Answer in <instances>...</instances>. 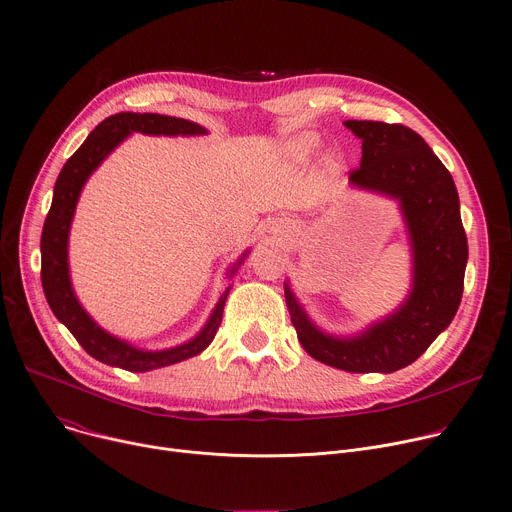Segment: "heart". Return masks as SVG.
<instances>
[{
	"label": "heart",
	"mask_w": 512,
	"mask_h": 512,
	"mask_svg": "<svg viewBox=\"0 0 512 512\" xmlns=\"http://www.w3.org/2000/svg\"><path fill=\"white\" fill-rule=\"evenodd\" d=\"M320 145V138L314 134V132H304L300 136H296L292 145H290V151L296 155V157H306L310 155L316 147ZM337 159H329V167L331 169H337Z\"/></svg>",
	"instance_id": "b5f03b06"
}]
</instances>
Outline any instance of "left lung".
<instances>
[{
	"mask_svg": "<svg viewBox=\"0 0 512 512\" xmlns=\"http://www.w3.org/2000/svg\"><path fill=\"white\" fill-rule=\"evenodd\" d=\"M345 126L361 138V165L349 181L400 202L412 247V288L396 312L347 339L316 329L288 284L286 304L310 357L353 374H392L421 357L453 320L463 294L468 239L453 177L421 134L374 120H347Z\"/></svg>",
	"mask_w": 512,
	"mask_h": 512,
	"instance_id": "obj_1",
	"label": "left lung"
}]
</instances>
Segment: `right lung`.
Instances as JSON below:
<instances>
[{"instance_id":"obj_1","label":"right lung","mask_w":512,"mask_h":512,"mask_svg":"<svg viewBox=\"0 0 512 512\" xmlns=\"http://www.w3.org/2000/svg\"><path fill=\"white\" fill-rule=\"evenodd\" d=\"M132 132L177 136V134H206V128L190 120L163 116V114L120 112L106 118L91 130V134L85 138V143L69 157V161L63 165L57 177L53 204L42 226L40 277H42V290L51 310L91 357L126 371H151L157 367H165L171 363H179L183 359H190L202 353L212 343L222 322V310H224V302L230 292V286L220 294L218 304L212 310L206 327L194 339L163 351H143V349L132 347L126 341L112 337L102 327H98L94 318H91L77 302L71 286L69 261H67L69 228L75 214V206L87 177L94 173L100 167V163ZM245 257L247 253H243L241 261L235 267H230V275L237 271V267L243 263Z\"/></svg>"}]
</instances>
